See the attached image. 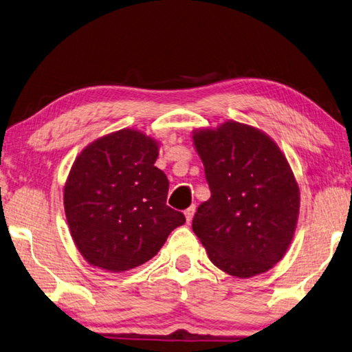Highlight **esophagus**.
<instances>
[{
  "label": "esophagus",
  "mask_w": 352,
  "mask_h": 352,
  "mask_svg": "<svg viewBox=\"0 0 352 352\" xmlns=\"http://www.w3.org/2000/svg\"><path fill=\"white\" fill-rule=\"evenodd\" d=\"M194 214H195V206H194V204H192V206H189L186 210H184V215H186L188 223H190V220H192Z\"/></svg>",
  "instance_id": "esophagus-1"
}]
</instances>
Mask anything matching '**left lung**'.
Returning <instances> with one entry per match:
<instances>
[{
    "label": "left lung",
    "instance_id": "1",
    "mask_svg": "<svg viewBox=\"0 0 352 352\" xmlns=\"http://www.w3.org/2000/svg\"><path fill=\"white\" fill-rule=\"evenodd\" d=\"M192 142L210 188L192 229L209 260L239 278L270 271L289 248L300 210L285 154L263 131L234 120L194 129Z\"/></svg>",
    "mask_w": 352,
    "mask_h": 352
}]
</instances>
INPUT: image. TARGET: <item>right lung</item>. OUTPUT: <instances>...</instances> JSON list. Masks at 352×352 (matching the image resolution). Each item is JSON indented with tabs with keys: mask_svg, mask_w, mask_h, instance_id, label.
Wrapping results in <instances>:
<instances>
[{
	"mask_svg": "<svg viewBox=\"0 0 352 352\" xmlns=\"http://www.w3.org/2000/svg\"><path fill=\"white\" fill-rule=\"evenodd\" d=\"M160 143L120 129L82 149L65 184V212L89 265L124 272L155 257L184 215L166 204L169 182L155 162Z\"/></svg>",
	"mask_w": 352,
	"mask_h": 352,
	"instance_id": "obj_1",
	"label": "right lung"
}]
</instances>
